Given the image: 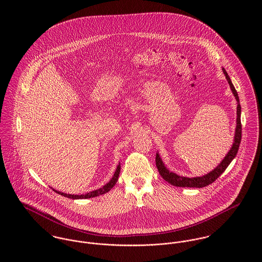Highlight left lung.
<instances>
[{"instance_id": "8db88e82", "label": "left lung", "mask_w": 262, "mask_h": 262, "mask_svg": "<svg viewBox=\"0 0 262 262\" xmlns=\"http://www.w3.org/2000/svg\"><path fill=\"white\" fill-rule=\"evenodd\" d=\"M223 74H224L228 83L231 88V91L237 101V119H236V129H235V136H234V142L232 144V147L228 151V153L226 154L223 160L217 165V167H215L212 171H210L209 173L202 176V177H195V178H187V177H181L172 171H169L166 166L164 165L162 159L159 156V153L156 152V158H155V162H156V167L159 171V174L162 177V179L164 181H166L168 184H170L171 186L180 187H204L211 185L212 183H214L223 172L225 169L228 167V165L231 163V161L235 158L238 149H239V145L241 142V134H242V126H241V106H240V102H239V97L238 94L230 79V76L227 74V72L225 71L224 68L222 69Z\"/></svg>"}]
</instances>
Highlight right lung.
<instances>
[{"mask_svg":"<svg viewBox=\"0 0 262 262\" xmlns=\"http://www.w3.org/2000/svg\"><path fill=\"white\" fill-rule=\"evenodd\" d=\"M120 170H121V165L119 163V165L117 166L116 168V171L113 176L112 179L110 180L109 183H107L105 186L103 187H100L96 190H93V191H90L88 193H84V194H70V193H66V192H61L59 190H55L54 188H52L54 191H56L57 193L63 195V196H67V198H70V199H73V200H78V199H90V198H95V196H98V195H101V194H104L106 192H108L110 189H112L113 187L116 185L117 181H118V178H119V174H120Z\"/></svg>","mask_w":262,"mask_h":262,"instance_id":"add662e5","label":"right lung"}]
</instances>
